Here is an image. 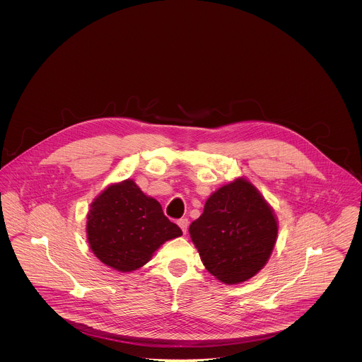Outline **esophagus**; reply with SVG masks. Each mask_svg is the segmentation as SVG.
Segmentation results:
<instances>
[{
    "mask_svg": "<svg viewBox=\"0 0 362 362\" xmlns=\"http://www.w3.org/2000/svg\"><path fill=\"white\" fill-rule=\"evenodd\" d=\"M188 224H189L188 218H180V220H178V226H180V228L182 230V233H184V234H187V230H188Z\"/></svg>",
    "mask_w": 362,
    "mask_h": 362,
    "instance_id": "34e87169",
    "label": "esophagus"
}]
</instances>
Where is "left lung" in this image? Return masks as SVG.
Instances as JSON below:
<instances>
[{
	"label": "left lung",
	"instance_id": "1",
	"mask_svg": "<svg viewBox=\"0 0 362 362\" xmlns=\"http://www.w3.org/2000/svg\"><path fill=\"white\" fill-rule=\"evenodd\" d=\"M277 220L258 189L245 178L218 188L189 234L209 273L226 284L255 276L276 244Z\"/></svg>",
	"mask_w": 362,
	"mask_h": 362
}]
</instances>
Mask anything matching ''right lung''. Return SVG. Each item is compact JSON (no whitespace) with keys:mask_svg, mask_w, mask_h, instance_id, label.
<instances>
[{"mask_svg":"<svg viewBox=\"0 0 362 362\" xmlns=\"http://www.w3.org/2000/svg\"><path fill=\"white\" fill-rule=\"evenodd\" d=\"M86 233L96 258L124 273L142 267L160 245L182 235L132 180L107 187L92 202Z\"/></svg>","mask_w":362,"mask_h":362,"instance_id":"add662e5","label":"right lung"}]
</instances>
